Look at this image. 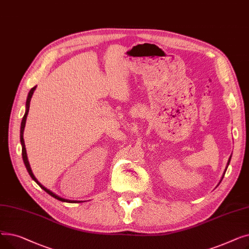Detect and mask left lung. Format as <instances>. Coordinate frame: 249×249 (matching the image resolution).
<instances>
[{
	"mask_svg": "<svg viewBox=\"0 0 249 249\" xmlns=\"http://www.w3.org/2000/svg\"><path fill=\"white\" fill-rule=\"evenodd\" d=\"M230 160H231V158H230V159H229V160H228V164H229V162H230ZM226 169H227V168H226ZM225 172H226V171H225Z\"/></svg>",
	"mask_w": 249,
	"mask_h": 249,
	"instance_id": "left-lung-1",
	"label": "left lung"
}]
</instances>
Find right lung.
I'll list each match as a JSON object with an SVG mask.
<instances>
[{
  "instance_id": "add662e5",
  "label": "right lung",
  "mask_w": 249,
  "mask_h": 249,
  "mask_svg": "<svg viewBox=\"0 0 249 249\" xmlns=\"http://www.w3.org/2000/svg\"><path fill=\"white\" fill-rule=\"evenodd\" d=\"M35 89H36V86H35V87H33V88L30 89V91H29L28 97H27V100H26V111H25V114H24V116H23V119H22V122H21V129H20V141H21V144H22V158H23L24 164H25L26 168H27V171H28V173H29L30 177H31V178H32L37 182V184L39 185V187H40L42 190H44L47 194H49V195L51 196V197H53V198H55L56 200H59V201H61V202H68V203H80L78 201H71V200L69 201V200H67V199L60 198L59 196L55 195L54 193H52L50 190L46 189L44 186H42V185L40 184V182H39V181L37 180V178L34 177V175H33V173H32V171H31V167H30V164H29V161H28V158H27V153H26V148H25V143H24L23 133H24V128H25V124H26V119H27V115H28V112H29L30 101H31V98H32V96H33V93H34Z\"/></svg>"
}]
</instances>
